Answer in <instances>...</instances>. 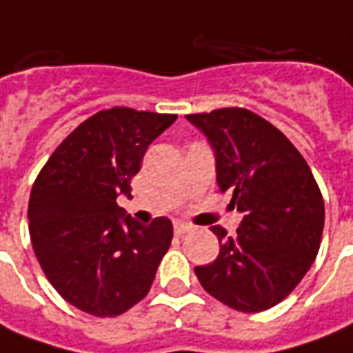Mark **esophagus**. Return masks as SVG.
I'll return each instance as SVG.
<instances>
[{"label": "esophagus", "instance_id": "obj_1", "mask_svg": "<svg viewBox=\"0 0 353 353\" xmlns=\"http://www.w3.org/2000/svg\"><path fill=\"white\" fill-rule=\"evenodd\" d=\"M193 229V225H189V223H176L174 225V233H176L177 236L185 235V233H189Z\"/></svg>", "mask_w": 353, "mask_h": 353}]
</instances>
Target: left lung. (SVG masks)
Masks as SVG:
<instances>
[{"label":"left lung","instance_id":"8db88e82","mask_svg":"<svg viewBox=\"0 0 353 353\" xmlns=\"http://www.w3.org/2000/svg\"><path fill=\"white\" fill-rule=\"evenodd\" d=\"M216 152L221 193L243 212L235 236L219 225L218 258L194 268L202 288L243 314L277 305L319 252L325 223L319 185L287 135L239 107L187 114Z\"/></svg>","mask_w":353,"mask_h":353}]
</instances>
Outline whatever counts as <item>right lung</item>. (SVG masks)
<instances>
[{
  "mask_svg": "<svg viewBox=\"0 0 353 353\" xmlns=\"http://www.w3.org/2000/svg\"><path fill=\"white\" fill-rule=\"evenodd\" d=\"M177 114L128 107L99 110L49 157L32 185L30 241L41 270L68 304L117 317L151 290L174 228L141 225L118 206L157 137Z\"/></svg>",
  "mask_w": 353,
  "mask_h": 353,
  "instance_id": "obj_1",
  "label": "right lung"
}]
</instances>
